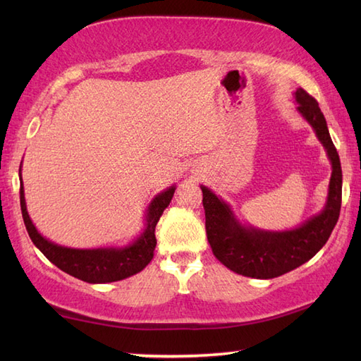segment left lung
<instances>
[{"instance_id":"obj_1","label":"left lung","mask_w":361,"mask_h":361,"mask_svg":"<svg viewBox=\"0 0 361 361\" xmlns=\"http://www.w3.org/2000/svg\"><path fill=\"white\" fill-rule=\"evenodd\" d=\"M293 97L298 104L296 111L313 128L332 166L323 209L296 228L283 231L259 229L250 224H242L231 204L214 194L209 188L200 185L206 234L214 256L231 271L248 278H278L305 264L324 247L340 217L343 173L326 118L318 102L302 88H298Z\"/></svg>"}]
</instances>
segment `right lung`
I'll use <instances>...</instances> for the list:
<instances>
[{
  "label": "right lung",
  "mask_w": 361,
  "mask_h": 361,
  "mask_svg": "<svg viewBox=\"0 0 361 361\" xmlns=\"http://www.w3.org/2000/svg\"><path fill=\"white\" fill-rule=\"evenodd\" d=\"M175 189L176 186L172 185L152 198L144 214V226L141 233L133 237L127 245H121V247L110 245V247L97 248H71L46 239L42 233H38L26 208L25 186H23L20 166V204L30 240L43 252L46 259H49L60 270L90 283L122 281L144 270L145 265L152 260L153 251L157 247L155 226L161 214L171 203Z\"/></svg>",
  "instance_id": "1"
}]
</instances>
